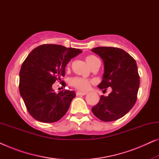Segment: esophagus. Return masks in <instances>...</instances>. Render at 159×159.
<instances>
[{"label":"esophagus","mask_w":159,"mask_h":159,"mask_svg":"<svg viewBox=\"0 0 159 159\" xmlns=\"http://www.w3.org/2000/svg\"><path fill=\"white\" fill-rule=\"evenodd\" d=\"M76 94L77 95H85L87 94L86 92H80V91H77V93H76Z\"/></svg>","instance_id":"esophagus-1"}]
</instances>
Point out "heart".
I'll list each match as a JSON object with an SVG mask.
<instances>
[{"label": "heart", "instance_id": "b5f03b06", "mask_svg": "<svg viewBox=\"0 0 159 159\" xmlns=\"http://www.w3.org/2000/svg\"><path fill=\"white\" fill-rule=\"evenodd\" d=\"M85 61L87 64H88V66L90 67H93L95 64V63L98 61L99 59L96 56L93 55H90L86 56ZM69 66V64H68ZM92 80H88V79H84V78L81 77H73L71 78L70 80V84L72 85L74 88H75L77 90L80 91H86L88 90L92 84Z\"/></svg>", "mask_w": 159, "mask_h": 159}]
</instances>
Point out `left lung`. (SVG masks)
<instances>
[{
    "mask_svg": "<svg viewBox=\"0 0 159 159\" xmlns=\"http://www.w3.org/2000/svg\"><path fill=\"white\" fill-rule=\"evenodd\" d=\"M104 63L103 80L98 88L103 91L112 89L108 96L101 95L93 114L103 121L117 120L131 110L137 101L140 76L135 60L121 48L97 47L91 50Z\"/></svg>",
    "mask_w": 159,
    "mask_h": 159,
    "instance_id": "obj_1",
    "label": "left lung"
}]
</instances>
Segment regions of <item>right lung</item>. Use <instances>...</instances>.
Listing matches in <instances>:
<instances>
[{"label": "right lung", "instance_id": "obj_1", "mask_svg": "<svg viewBox=\"0 0 159 159\" xmlns=\"http://www.w3.org/2000/svg\"><path fill=\"white\" fill-rule=\"evenodd\" d=\"M82 51L60 45L44 44L32 50L21 65L19 92L30 114L41 122H56L66 114L76 94L54 92L52 85L65 76V67ZM64 87V82H61Z\"/></svg>", "mask_w": 159, "mask_h": 159}]
</instances>
